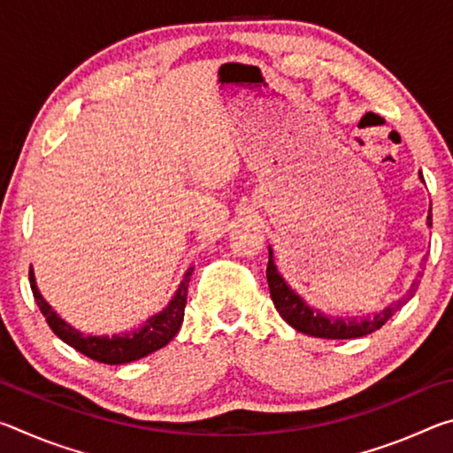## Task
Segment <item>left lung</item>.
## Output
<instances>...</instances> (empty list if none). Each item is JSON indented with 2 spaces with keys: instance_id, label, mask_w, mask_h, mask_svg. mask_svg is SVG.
I'll use <instances>...</instances> for the list:
<instances>
[{
  "instance_id": "8db88e82",
  "label": "left lung",
  "mask_w": 453,
  "mask_h": 453,
  "mask_svg": "<svg viewBox=\"0 0 453 453\" xmlns=\"http://www.w3.org/2000/svg\"><path fill=\"white\" fill-rule=\"evenodd\" d=\"M419 180L424 181V175L419 172ZM427 226L432 227V205H429L427 213ZM270 262H267V286H270V296L280 311V316L288 321V324L297 329L300 334L311 335V337H324V340H351V337H362L380 329L386 321L394 316V313L402 308V305L416 294L418 281H413L408 294L395 303L388 305V308L380 310L373 316L365 318H340V316H326L324 311L305 303L300 294L288 286L283 275L278 272V265L273 262V250L270 248Z\"/></svg>"
}]
</instances>
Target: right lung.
Here are the masks:
<instances>
[{
  "label": "right lung",
  "instance_id": "add662e5",
  "mask_svg": "<svg viewBox=\"0 0 453 453\" xmlns=\"http://www.w3.org/2000/svg\"><path fill=\"white\" fill-rule=\"evenodd\" d=\"M191 272H194V267H188V272L183 273V280L180 281L178 289H175L172 300L167 302L162 311L153 313V316H150L140 327L132 329V332H121L113 335H86L80 332V329H75L72 324H67V321L45 302L42 291L37 289L34 270H29V286H32L34 297L37 305H40L45 321H48L53 334H56L61 342H65L67 346H72L73 349H78L80 354L96 359L99 364L119 365L135 362V359H142L153 354V351L162 349L173 340L175 334L180 332L183 321V310H186L188 302V286Z\"/></svg>",
  "mask_w": 453,
  "mask_h": 453
}]
</instances>
